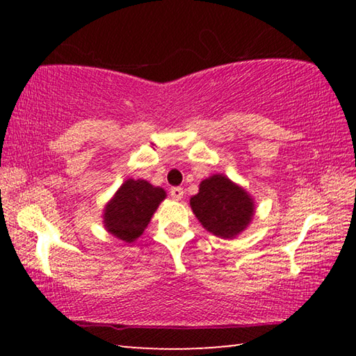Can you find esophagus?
<instances>
[{
	"label": "esophagus",
	"mask_w": 356,
	"mask_h": 356,
	"mask_svg": "<svg viewBox=\"0 0 356 356\" xmlns=\"http://www.w3.org/2000/svg\"><path fill=\"white\" fill-rule=\"evenodd\" d=\"M170 195L172 200L180 201L184 197V188H180V186H172V188L170 190Z\"/></svg>",
	"instance_id": "esophagus-1"
}]
</instances>
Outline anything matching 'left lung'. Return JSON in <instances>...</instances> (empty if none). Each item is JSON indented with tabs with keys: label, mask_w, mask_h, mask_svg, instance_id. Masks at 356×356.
Instances as JSON below:
<instances>
[{
	"label": "left lung",
	"mask_w": 356,
	"mask_h": 356,
	"mask_svg": "<svg viewBox=\"0 0 356 356\" xmlns=\"http://www.w3.org/2000/svg\"><path fill=\"white\" fill-rule=\"evenodd\" d=\"M190 206L201 225L222 238L236 237L250 225L254 204L246 191L221 174L202 180Z\"/></svg>",
	"instance_id": "1"
}]
</instances>
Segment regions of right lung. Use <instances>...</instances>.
I'll use <instances>...</instances> for the list:
<instances>
[{
    "label": "right lung",
    "instance_id": "add662e5",
    "mask_svg": "<svg viewBox=\"0 0 356 356\" xmlns=\"http://www.w3.org/2000/svg\"><path fill=\"white\" fill-rule=\"evenodd\" d=\"M166 193L146 180H125L105 207L104 222L108 232L124 242H134L147 227Z\"/></svg>",
    "mask_w": 356,
    "mask_h": 356
}]
</instances>
